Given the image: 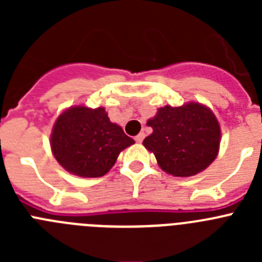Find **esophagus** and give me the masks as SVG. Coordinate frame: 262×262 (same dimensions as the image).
Masks as SVG:
<instances>
[{"label": "esophagus", "mask_w": 262, "mask_h": 262, "mask_svg": "<svg viewBox=\"0 0 262 262\" xmlns=\"http://www.w3.org/2000/svg\"><path fill=\"white\" fill-rule=\"evenodd\" d=\"M144 138H145L144 133H140L138 136H135V142L136 143H142L143 140H144Z\"/></svg>", "instance_id": "34e87169"}]
</instances>
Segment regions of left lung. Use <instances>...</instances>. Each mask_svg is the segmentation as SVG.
I'll list each match as a JSON object with an SVG mask.
<instances>
[{
    "label": "left lung",
    "instance_id": "left-lung-1",
    "mask_svg": "<svg viewBox=\"0 0 262 262\" xmlns=\"http://www.w3.org/2000/svg\"><path fill=\"white\" fill-rule=\"evenodd\" d=\"M147 124L154 133L143 144L169 174L190 177L205 170L216 157L221 127L212 111L201 103L164 106Z\"/></svg>",
    "mask_w": 262,
    "mask_h": 262
}]
</instances>
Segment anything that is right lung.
<instances>
[{
  "mask_svg": "<svg viewBox=\"0 0 262 262\" xmlns=\"http://www.w3.org/2000/svg\"><path fill=\"white\" fill-rule=\"evenodd\" d=\"M122 127L111 123L103 107L76 106L64 111L51 135L55 159L80 177H102L117 161L120 151L134 144Z\"/></svg>",
  "mask_w": 262,
  "mask_h": 262,
  "instance_id": "add662e5",
  "label": "right lung"
}]
</instances>
